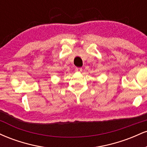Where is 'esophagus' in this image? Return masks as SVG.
Listing matches in <instances>:
<instances>
[{
  "label": "esophagus",
  "mask_w": 147,
  "mask_h": 147,
  "mask_svg": "<svg viewBox=\"0 0 147 147\" xmlns=\"http://www.w3.org/2000/svg\"><path fill=\"white\" fill-rule=\"evenodd\" d=\"M75 71L78 72H81L82 71V68H75Z\"/></svg>",
  "instance_id": "esophagus-1"
}]
</instances>
